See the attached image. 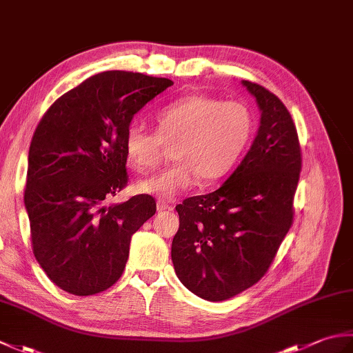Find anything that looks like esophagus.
Listing matches in <instances>:
<instances>
[{
    "label": "esophagus",
    "mask_w": 353,
    "mask_h": 353,
    "mask_svg": "<svg viewBox=\"0 0 353 353\" xmlns=\"http://www.w3.org/2000/svg\"><path fill=\"white\" fill-rule=\"evenodd\" d=\"M156 208H157V211H159V212H162V211H171V209H172V208L167 203V201H163V200H157Z\"/></svg>",
    "instance_id": "34e87169"
}]
</instances>
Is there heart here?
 I'll return each instance as SVG.
<instances>
[{"instance_id":"obj_1","label":"heart","mask_w":353,"mask_h":353,"mask_svg":"<svg viewBox=\"0 0 353 353\" xmlns=\"http://www.w3.org/2000/svg\"><path fill=\"white\" fill-rule=\"evenodd\" d=\"M156 132L132 124L124 133V153L138 172L152 171L165 147L172 145L176 162L157 174L142 179L134 188L141 194L172 200L197 183L226 176L250 139L253 119L249 109L236 101L206 95L176 100L154 115Z\"/></svg>"}]
</instances>
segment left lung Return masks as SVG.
Masks as SVG:
<instances>
[{
  "mask_svg": "<svg viewBox=\"0 0 353 353\" xmlns=\"http://www.w3.org/2000/svg\"><path fill=\"white\" fill-rule=\"evenodd\" d=\"M259 129L236 170L219 190L176 206L171 261L186 288L220 302L265 274L292 223L302 159L296 125L274 94L249 80Z\"/></svg>",
  "mask_w": 353,
  "mask_h": 353,
  "instance_id": "1",
  "label": "left lung"
}]
</instances>
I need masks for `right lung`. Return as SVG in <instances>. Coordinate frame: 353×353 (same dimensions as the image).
<instances>
[{
    "label": "right lung",
    "mask_w": 353,
    "mask_h": 353,
    "mask_svg": "<svg viewBox=\"0 0 353 353\" xmlns=\"http://www.w3.org/2000/svg\"><path fill=\"white\" fill-rule=\"evenodd\" d=\"M172 81L104 71L51 104L28 152L24 205L36 261L59 288L92 296L121 277L130 239L156 212L152 196L106 200L127 183L124 133Z\"/></svg>",
    "instance_id": "add662e5"
}]
</instances>
